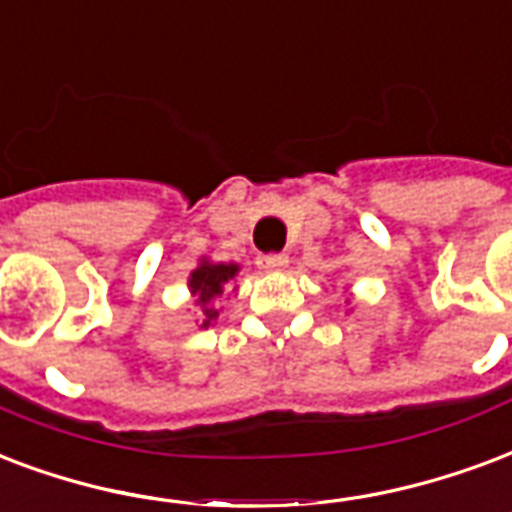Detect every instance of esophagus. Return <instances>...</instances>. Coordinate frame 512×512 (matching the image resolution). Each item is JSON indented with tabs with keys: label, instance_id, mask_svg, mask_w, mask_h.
Returning a JSON list of instances; mask_svg holds the SVG:
<instances>
[{
	"label": "esophagus",
	"instance_id": "34e87169",
	"mask_svg": "<svg viewBox=\"0 0 512 512\" xmlns=\"http://www.w3.org/2000/svg\"><path fill=\"white\" fill-rule=\"evenodd\" d=\"M290 265L287 255H260L257 257V268L260 271H284Z\"/></svg>",
	"mask_w": 512,
	"mask_h": 512
}]
</instances>
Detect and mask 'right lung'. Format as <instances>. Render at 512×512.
Masks as SVG:
<instances>
[{
    "mask_svg": "<svg viewBox=\"0 0 512 512\" xmlns=\"http://www.w3.org/2000/svg\"><path fill=\"white\" fill-rule=\"evenodd\" d=\"M239 263H214L209 257H201L190 276H187V290L195 300V314H198V327H212L220 319L217 300L222 292L233 287L236 292V276H239Z\"/></svg>",
    "mask_w": 512,
    "mask_h": 512,
    "instance_id": "right-lung-1",
    "label": "right lung"
}]
</instances>
